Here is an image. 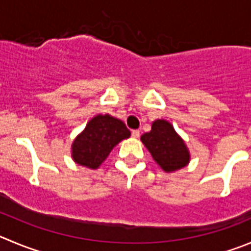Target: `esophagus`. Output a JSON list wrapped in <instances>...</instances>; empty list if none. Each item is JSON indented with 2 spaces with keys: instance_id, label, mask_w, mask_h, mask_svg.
<instances>
[{
  "instance_id": "obj_1",
  "label": "esophagus",
  "mask_w": 251,
  "mask_h": 251,
  "mask_svg": "<svg viewBox=\"0 0 251 251\" xmlns=\"http://www.w3.org/2000/svg\"><path fill=\"white\" fill-rule=\"evenodd\" d=\"M139 135H140L139 130H138V129L132 130V137H133V138H139Z\"/></svg>"
}]
</instances>
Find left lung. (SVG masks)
<instances>
[{
	"instance_id": "obj_1",
	"label": "left lung",
	"mask_w": 251,
	"mask_h": 251,
	"mask_svg": "<svg viewBox=\"0 0 251 251\" xmlns=\"http://www.w3.org/2000/svg\"><path fill=\"white\" fill-rule=\"evenodd\" d=\"M152 159L166 173L180 170L190 163V151L168 121L156 119L151 130L140 137Z\"/></svg>"
}]
</instances>
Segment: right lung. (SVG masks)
<instances>
[{"label": "right lung", "instance_id": "right-lung-1", "mask_svg": "<svg viewBox=\"0 0 251 251\" xmlns=\"http://www.w3.org/2000/svg\"><path fill=\"white\" fill-rule=\"evenodd\" d=\"M130 137L126 124L109 114H99L88 122L71 145V156L81 166L99 169L121 140Z\"/></svg>", "mask_w": 251, "mask_h": 251}]
</instances>
